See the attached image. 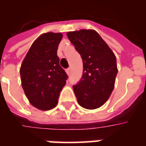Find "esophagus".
Segmentation results:
<instances>
[{"label": "esophagus", "instance_id": "34e87169", "mask_svg": "<svg viewBox=\"0 0 146 146\" xmlns=\"http://www.w3.org/2000/svg\"><path fill=\"white\" fill-rule=\"evenodd\" d=\"M66 72L67 75H70V69H67V70H66Z\"/></svg>", "mask_w": 146, "mask_h": 146}]
</instances>
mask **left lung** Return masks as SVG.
Masks as SVG:
<instances>
[{
  "label": "left lung",
  "mask_w": 146,
  "mask_h": 146,
  "mask_svg": "<svg viewBox=\"0 0 146 146\" xmlns=\"http://www.w3.org/2000/svg\"><path fill=\"white\" fill-rule=\"evenodd\" d=\"M83 60V76L73 91L80 106L95 110L107 102L114 88L118 72L113 51L94 30L67 33Z\"/></svg>",
  "instance_id": "8db88e82"
}]
</instances>
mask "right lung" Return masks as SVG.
Masks as SVG:
<instances>
[{
    "label": "right lung",
    "mask_w": 146,
    "mask_h": 146,
    "mask_svg": "<svg viewBox=\"0 0 146 146\" xmlns=\"http://www.w3.org/2000/svg\"><path fill=\"white\" fill-rule=\"evenodd\" d=\"M62 38V33L40 35L21 65V83L26 96L33 106L43 111L57 106L59 94L68 78L57 55Z\"/></svg>",
    "instance_id": "1"
}]
</instances>
